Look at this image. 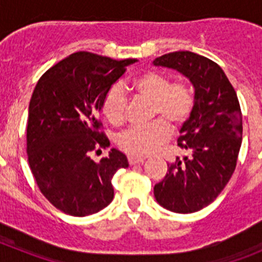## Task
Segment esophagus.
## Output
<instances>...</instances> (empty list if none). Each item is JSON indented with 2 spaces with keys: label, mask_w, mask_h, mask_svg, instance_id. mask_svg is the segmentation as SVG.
I'll use <instances>...</instances> for the list:
<instances>
[{
  "label": "esophagus",
  "mask_w": 262,
  "mask_h": 262,
  "mask_svg": "<svg viewBox=\"0 0 262 262\" xmlns=\"http://www.w3.org/2000/svg\"><path fill=\"white\" fill-rule=\"evenodd\" d=\"M128 160L129 165H135V164H142L144 161V157H136V156H128L127 157Z\"/></svg>",
  "instance_id": "34e87169"
}]
</instances>
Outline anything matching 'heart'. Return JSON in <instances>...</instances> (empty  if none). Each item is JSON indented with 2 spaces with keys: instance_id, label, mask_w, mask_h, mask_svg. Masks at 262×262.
I'll list each match as a JSON object with an SVG mask.
<instances>
[{
  "instance_id": "obj_1",
  "label": "heart",
  "mask_w": 262,
  "mask_h": 262,
  "mask_svg": "<svg viewBox=\"0 0 262 262\" xmlns=\"http://www.w3.org/2000/svg\"><path fill=\"white\" fill-rule=\"evenodd\" d=\"M131 86L140 96L151 99V118L147 126L131 127L117 139L118 147L129 156H147L160 148L170 129L181 128L195 106V94L190 85L182 81L170 82L168 76L156 71H145L135 77ZM101 113L113 126L126 122V98L119 86H111L103 96Z\"/></svg>"
}]
</instances>
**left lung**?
<instances>
[{
    "label": "left lung",
    "mask_w": 262,
    "mask_h": 262,
    "mask_svg": "<svg viewBox=\"0 0 262 262\" xmlns=\"http://www.w3.org/2000/svg\"><path fill=\"white\" fill-rule=\"evenodd\" d=\"M154 64L177 69L195 89V106L177 140L187 155L168 164L164 180L155 185V198L169 211H200L216 200L237 164L243 138L239 99L223 69L207 57L177 51Z\"/></svg>",
    "instance_id": "left-lung-1"
}]
</instances>
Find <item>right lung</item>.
Wrapping results in <instances>:
<instances>
[{"instance_id":"right-lung-1","label":"right lung","mask_w":262,"mask_h":262,"mask_svg":"<svg viewBox=\"0 0 262 262\" xmlns=\"http://www.w3.org/2000/svg\"><path fill=\"white\" fill-rule=\"evenodd\" d=\"M135 61L80 51L39 78L29 106L27 159L40 193L60 211L88 216L114 198L111 180L128 166L126 156L115 148L99 163L90 156L110 145L98 118L103 96Z\"/></svg>"}]
</instances>
